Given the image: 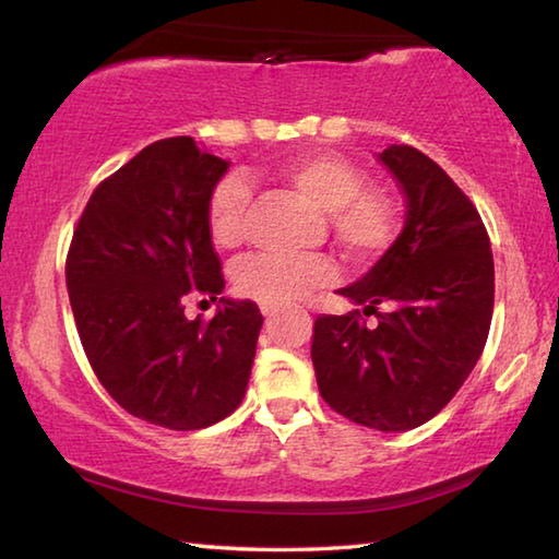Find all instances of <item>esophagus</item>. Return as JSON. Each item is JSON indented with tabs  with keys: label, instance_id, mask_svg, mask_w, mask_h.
Segmentation results:
<instances>
[{
	"label": "esophagus",
	"instance_id": "1",
	"mask_svg": "<svg viewBox=\"0 0 559 559\" xmlns=\"http://www.w3.org/2000/svg\"><path fill=\"white\" fill-rule=\"evenodd\" d=\"M281 306H261V313L263 316H266V318H276L278 313H281Z\"/></svg>",
	"mask_w": 559,
	"mask_h": 559
}]
</instances>
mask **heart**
I'll return each mask as SVG.
<instances>
[{
	"instance_id": "1",
	"label": "heart",
	"mask_w": 559,
	"mask_h": 559,
	"mask_svg": "<svg viewBox=\"0 0 559 559\" xmlns=\"http://www.w3.org/2000/svg\"><path fill=\"white\" fill-rule=\"evenodd\" d=\"M276 177L310 204L328 212L335 243L357 263L374 261L396 236L394 204L367 187L362 169L333 153H306L288 159ZM251 189L239 175L224 177L206 202V231L219 249H236L246 236ZM234 288L261 306H286L308 290L337 281V263L325 253H253L236 261Z\"/></svg>"
}]
</instances>
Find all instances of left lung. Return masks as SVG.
Segmentation results:
<instances>
[{"mask_svg": "<svg viewBox=\"0 0 559 559\" xmlns=\"http://www.w3.org/2000/svg\"><path fill=\"white\" fill-rule=\"evenodd\" d=\"M380 159L406 197L404 229L365 278L340 288L378 325L359 310L318 316L310 357L330 409L377 431H406L437 416L476 367L496 273L478 210L431 157L390 145Z\"/></svg>", "mask_w": 559, "mask_h": 559, "instance_id": "8db88e82", "label": "left lung"}]
</instances>
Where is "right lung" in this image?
Masks as SVG:
<instances>
[{
	"label": "right lung",
	"mask_w": 559,
	"mask_h": 559,
	"mask_svg": "<svg viewBox=\"0 0 559 559\" xmlns=\"http://www.w3.org/2000/svg\"><path fill=\"white\" fill-rule=\"evenodd\" d=\"M226 167L187 135L147 145L93 189L66 257L93 372L122 409L175 431L241 404L263 323L257 302L226 298L212 320L185 318L189 298L224 288L206 202Z\"/></svg>",
	"instance_id": "1"
}]
</instances>
